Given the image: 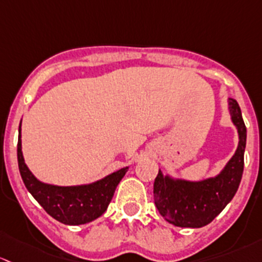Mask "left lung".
Segmentation results:
<instances>
[{
    "label": "left lung",
    "instance_id": "8db88e82",
    "mask_svg": "<svg viewBox=\"0 0 262 262\" xmlns=\"http://www.w3.org/2000/svg\"><path fill=\"white\" fill-rule=\"evenodd\" d=\"M228 111L238 134V146L225 168L213 178L191 182L175 179L159 170L154 201L161 217L177 227L201 228L211 223L232 201L244 172L246 126L236 99L228 98Z\"/></svg>",
    "mask_w": 262,
    "mask_h": 262
}]
</instances>
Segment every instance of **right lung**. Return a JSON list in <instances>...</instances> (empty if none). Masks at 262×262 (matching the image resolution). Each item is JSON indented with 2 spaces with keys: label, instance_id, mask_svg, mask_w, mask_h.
Masks as SVG:
<instances>
[{
  "label": "right lung",
  "instance_id": "add662e5",
  "mask_svg": "<svg viewBox=\"0 0 262 262\" xmlns=\"http://www.w3.org/2000/svg\"><path fill=\"white\" fill-rule=\"evenodd\" d=\"M21 122L18 127V170L26 189L54 220L69 226L85 225L106 212L118 183L125 177L128 166L107 175L90 184L60 187L47 184L35 178L24 160L21 150Z\"/></svg>",
  "mask_w": 262,
  "mask_h": 262
}]
</instances>
